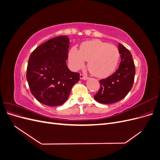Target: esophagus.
<instances>
[{"label":"esophagus","mask_w":160,"mask_h":160,"mask_svg":"<svg viewBox=\"0 0 160 160\" xmlns=\"http://www.w3.org/2000/svg\"><path fill=\"white\" fill-rule=\"evenodd\" d=\"M80 79H83V80H87L88 79V77H87V76H85V75H83V74H81L80 75Z\"/></svg>","instance_id":"obj_1"}]
</instances>
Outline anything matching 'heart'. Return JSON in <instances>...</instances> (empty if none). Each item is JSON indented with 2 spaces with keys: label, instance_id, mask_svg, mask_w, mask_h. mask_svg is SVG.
Segmentation results:
<instances>
[{
  "label": "heart",
  "instance_id": "1",
  "mask_svg": "<svg viewBox=\"0 0 160 160\" xmlns=\"http://www.w3.org/2000/svg\"><path fill=\"white\" fill-rule=\"evenodd\" d=\"M119 56L115 46L94 40L82 43L80 49L72 47L69 52V62L72 69L78 70L85 66L86 61H89V71L96 77L103 78L115 70Z\"/></svg>",
  "mask_w": 160,
  "mask_h": 160
}]
</instances>
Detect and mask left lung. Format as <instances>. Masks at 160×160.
<instances>
[{"instance_id": "1", "label": "left lung", "mask_w": 160, "mask_h": 160, "mask_svg": "<svg viewBox=\"0 0 160 160\" xmlns=\"http://www.w3.org/2000/svg\"><path fill=\"white\" fill-rule=\"evenodd\" d=\"M121 62L118 69L108 78L101 79L100 89L94 95L100 103L111 104L123 99L132 89L134 82L135 68L130 51L119 44Z\"/></svg>"}]
</instances>
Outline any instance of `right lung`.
Masks as SVG:
<instances>
[{"label":"right lung","mask_w":160,"mask_h":160,"mask_svg":"<svg viewBox=\"0 0 160 160\" xmlns=\"http://www.w3.org/2000/svg\"><path fill=\"white\" fill-rule=\"evenodd\" d=\"M69 38L62 35L38 46L29 57L27 79L32 95L40 103L59 106L68 99L71 90L79 81V73L67 65Z\"/></svg>","instance_id":"right-lung-1"}]
</instances>
